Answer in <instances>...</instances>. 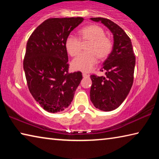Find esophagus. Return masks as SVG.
<instances>
[{
    "instance_id": "34e87169",
    "label": "esophagus",
    "mask_w": 159,
    "mask_h": 159,
    "mask_svg": "<svg viewBox=\"0 0 159 159\" xmlns=\"http://www.w3.org/2000/svg\"><path fill=\"white\" fill-rule=\"evenodd\" d=\"M90 76L88 74H85V73H83V78H87V77H89Z\"/></svg>"
}]
</instances>
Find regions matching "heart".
Wrapping results in <instances>:
<instances>
[{
    "instance_id": "obj_1",
    "label": "heart",
    "mask_w": 159,
    "mask_h": 159,
    "mask_svg": "<svg viewBox=\"0 0 159 159\" xmlns=\"http://www.w3.org/2000/svg\"><path fill=\"white\" fill-rule=\"evenodd\" d=\"M83 41H89L86 48L88 52L81 53L74 58L71 62L72 68L77 71L88 72L98 62V58L107 57L112 50V42L105 36V32L98 25H90L79 31ZM80 39L74 35H69L65 41V48L70 55L74 57L80 51Z\"/></svg>"
}]
</instances>
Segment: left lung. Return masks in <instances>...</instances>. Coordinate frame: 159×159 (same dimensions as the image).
Here are the masks:
<instances>
[{
	"instance_id": "8db88e82",
	"label": "left lung",
	"mask_w": 159,
	"mask_h": 159,
	"mask_svg": "<svg viewBox=\"0 0 159 159\" xmlns=\"http://www.w3.org/2000/svg\"><path fill=\"white\" fill-rule=\"evenodd\" d=\"M90 20L103 24L114 37L112 51L102 68V71H106V76H90V100L97 109L104 111H113L123 103L133 85L135 66L133 45L125 32L112 21L102 17Z\"/></svg>"
}]
</instances>
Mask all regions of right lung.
Here are the masks:
<instances>
[{
	"mask_svg": "<svg viewBox=\"0 0 159 159\" xmlns=\"http://www.w3.org/2000/svg\"><path fill=\"white\" fill-rule=\"evenodd\" d=\"M83 20L48 19L35 29L26 43L23 65L29 90L48 112L68 108L83 79L80 71L68 72L65 41Z\"/></svg>",
	"mask_w": 159,
	"mask_h": 159,
	"instance_id": "add662e5",
	"label": "right lung"
}]
</instances>
